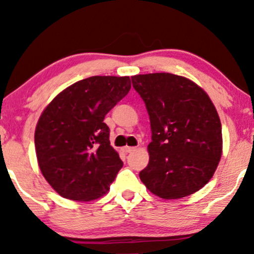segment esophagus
Instances as JSON below:
<instances>
[{"label":"esophagus","mask_w":254,"mask_h":254,"mask_svg":"<svg viewBox=\"0 0 254 254\" xmlns=\"http://www.w3.org/2000/svg\"><path fill=\"white\" fill-rule=\"evenodd\" d=\"M135 149H136L135 147H124L123 148V150L125 151V153H131V151H133Z\"/></svg>","instance_id":"34e87169"}]
</instances>
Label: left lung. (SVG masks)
<instances>
[{
    "label": "left lung",
    "instance_id": "obj_1",
    "mask_svg": "<svg viewBox=\"0 0 254 254\" xmlns=\"http://www.w3.org/2000/svg\"><path fill=\"white\" fill-rule=\"evenodd\" d=\"M131 81L151 129L149 164L139 179L165 199L200 190L222 155V127L210 98L191 80L170 72L136 75Z\"/></svg>",
    "mask_w": 254,
    "mask_h": 254
}]
</instances>
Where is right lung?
Returning a JSON list of instances; mask_svg holds the SVG:
<instances>
[{"label": "right lung", "mask_w": 254, "mask_h": 254, "mask_svg": "<svg viewBox=\"0 0 254 254\" xmlns=\"http://www.w3.org/2000/svg\"><path fill=\"white\" fill-rule=\"evenodd\" d=\"M129 76L77 81L48 105L38 121L34 144L44 178L71 200L97 199L123 167L110 145L105 116L129 93Z\"/></svg>", "instance_id": "add662e5"}]
</instances>
